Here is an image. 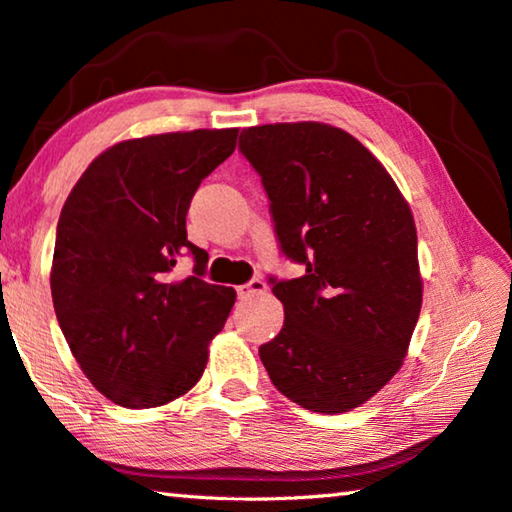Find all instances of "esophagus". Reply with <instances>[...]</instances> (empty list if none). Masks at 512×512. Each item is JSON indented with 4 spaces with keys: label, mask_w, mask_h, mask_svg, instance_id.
Segmentation results:
<instances>
[{
    "label": "esophagus",
    "mask_w": 512,
    "mask_h": 512,
    "mask_svg": "<svg viewBox=\"0 0 512 512\" xmlns=\"http://www.w3.org/2000/svg\"><path fill=\"white\" fill-rule=\"evenodd\" d=\"M264 291H266V282L259 280V277H253L250 282L237 287L239 298H253V296H259V293H264Z\"/></svg>",
    "instance_id": "1"
}]
</instances>
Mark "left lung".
Segmentation results:
<instances>
[{
	"label": "left lung",
	"instance_id": "left-lung-1",
	"mask_svg": "<svg viewBox=\"0 0 512 512\" xmlns=\"http://www.w3.org/2000/svg\"><path fill=\"white\" fill-rule=\"evenodd\" d=\"M268 196L280 253L268 277L284 325L259 348L273 386L302 409L345 413L402 366L422 305L418 235L381 162L341 128L300 121L241 131Z\"/></svg>",
	"mask_w": 512,
	"mask_h": 512
}]
</instances>
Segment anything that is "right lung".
I'll list each match as a JSON object with an SVG mask.
<instances>
[{
    "label": "right lung",
    "instance_id": "add662e5",
    "mask_svg": "<svg viewBox=\"0 0 512 512\" xmlns=\"http://www.w3.org/2000/svg\"><path fill=\"white\" fill-rule=\"evenodd\" d=\"M237 133H164L110 146L60 212L51 266L58 325L85 377L126 409L185 395L235 305V289L203 280L207 253L187 241L185 223L198 185L230 158ZM185 254L195 271L173 281Z\"/></svg>",
    "mask_w": 512,
    "mask_h": 512
}]
</instances>
